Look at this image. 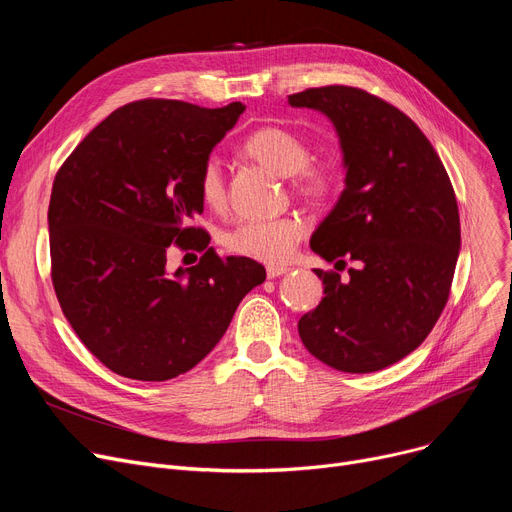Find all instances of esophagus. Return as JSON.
<instances>
[{
  "instance_id": "34e87169",
  "label": "esophagus",
  "mask_w": 512,
  "mask_h": 512,
  "mask_svg": "<svg viewBox=\"0 0 512 512\" xmlns=\"http://www.w3.org/2000/svg\"><path fill=\"white\" fill-rule=\"evenodd\" d=\"M288 272H290V267H286V265H267V278H272V280L280 278Z\"/></svg>"
}]
</instances>
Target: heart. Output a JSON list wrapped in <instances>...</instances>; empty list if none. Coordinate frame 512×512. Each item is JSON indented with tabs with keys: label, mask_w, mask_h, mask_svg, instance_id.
<instances>
[{
	"label": "heart",
	"mask_w": 512,
	"mask_h": 512,
	"mask_svg": "<svg viewBox=\"0 0 512 512\" xmlns=\"http://www.w3.org/2000/svg\"><path fill=\"white\" fill-rule=\"evenodd\" d=\"M247 157L278 176L292 180V188L307 201H326L338 180L336 168L326 159H309V145L301 134L282 126H261L253 130L245 145ZM199 193L207 207L220 209L226 203V178L222 164L215 157L207 159L199 176ZM305 224L299 218L249 220L224 236L230 253L257 259L263 263H282L303 238Z\"/></svg>",
	"instance_id": "1"
}]
</instances>
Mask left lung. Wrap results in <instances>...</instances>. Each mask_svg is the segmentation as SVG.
I'll return each instance as SVG.
<instances>
[{
  "mask_svg": "<svg viewBox=\"0 0 512 512\" xmlns=\"http://www.w3.org/2000/svg\"><path fill=\"white\" fill-rule=\"evenodd\" d=\"M288 103L324 114L342 151L344 191L309 245L336 265L357 261L344 282L315 270L326 297L299 336L338 371H380L415 351L448 301L461 249L450 178L419 126L380 97L334 85Z\"/></svg>",
  "mask_w": 512,
  "mask_h": 512,
  "instance_id": "1",
  "label": "left lung"
}]
</instances>
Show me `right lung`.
<instances>
[{"label":"right lung","instance_id":"right-lung-1","mask_svg":"<svg viewBox=\"0 0 512 512\" xmlns=\"http://www.w3.org/2000/svg\"><path fill=\"white\" fill-rule=\"evenodd\" d=\"M242 112L240 101L218 110L128 103L87 134L53 180V288L76 336L124 378L166 382L193 369L265 280L257 261L213 249L186 271L170 275L165 265L170 244L209 245L191 226L203 213L199 176Z\"/></svg>","mask_w":512,"mask_h":512}]
</instances>
